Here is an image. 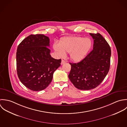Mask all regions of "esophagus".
Masks as SVG:
<instances>
[{"label": "esophagus", "instance_id": "34e87169", "mask_svg": "<svg viewBox=\"0 0 127 127\" xmlns=\"http://www.w3.org/2000/svg\"><path fill=\"white\" fill-rule=\"evenodd\" d=\"M66 63V62L65 61H64V60H62V61H61V65H63V64H64Z\"/></svg>", "mask_w": 127, "mask_h": 127}]
</instances>
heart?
<instances>
[{
	"label": "heart",
	"instance_id": "b5f03b06",
	"mask_svg": "<svg viewBox=\"0 0 127 127\" xmlns=\"http://www.w3.org/2000/svg\"><path fill=\"white\" fill-rule=\"evenodd\" d=\"M92 45V41L89 38L69 36L62 38L59 44L55 43L53 47L61 57L65 56V52L70 53V58L78 62L85 57L90 50Z\"/></svg>",
	"mask_w": 127,
	"mask_h": 127
}]
</instances>
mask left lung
Returning a JSON list of instances; mask_svg holds the SVG:
<instances>
[{
    "label": "left lung",
    "mask_w": 127,
    "mask_h": 127,
    "mask_svg": "<svg viewBox=\"0 0 127 127\" xmlns=\"http://www.w3.org/2000/svg\"><path fill=\"white\" fill-rule=\"evenodd\" d=\"M94 40L93 49L81 61L70 64L69 78L76 88L89 90L99 85L110 68L111 49L101 35L90 33Z\"/></svg>",
    "instance_id": "obj_1"
}]
</instances>
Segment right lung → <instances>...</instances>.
Segmentation results:
<instances>
[{
  "mask_svg": "<svg viewBox=\"0 0 127 127\" xmlns=\"http://www.w3.org/2000/svg\"><path fill=\"white\" fill-rule=\"evenodd\" d=\"M50 39L43 34L30 35L19 45L16 53L17 74L29 89L39 91L50 84L61 59L51 57Z\"/></svg>",
  "mask_w": 127,
  "mask_h": 127,
  "instance_id": "obj_1",
  "label": "right lung"
}]
</instances>
